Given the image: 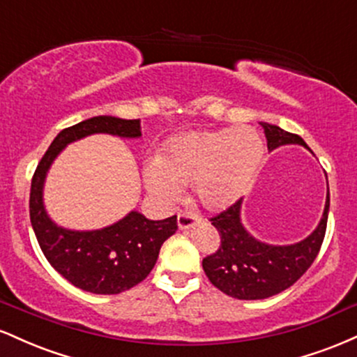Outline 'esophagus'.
<instances>
[{
	"instance_id": "34e87169",
	"label": "esophagus",
	"mask_w": 357,
	"mask_h": 357,
	"mask_svg": "<svg viewBox=\"0 0 357 357\" xmlns=\"http://www.w3.org/2000/svg\"><path fill=\"white\" fill-rule=\"evenodd\" d=\"M198 220H199V216L195 215V213L181 211L178 215V227L181 228V230H188V228H191Z\"/></svg>"
}]
</instances>
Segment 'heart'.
Returning <instances> with one entry per match:
<instances>
[{
	"label": "heart",
	"mask_w": 357,
	"mask_h": 357,
	"mask_svg": "<svg viewBox=\"0 0 357 357\" xmlns=\"http://www.w3.org/2000/svg\"><path fill=\"white\" fill-rule=\"evenodd\" d=\"M264 153V141L253 129L181 134L162 147L158 161L147 162L144 183L167 203L179 198V186L192 184L198 202L216 210L247 191Z\"/></svg>",
	"instance_id": "1"
}]
</instances>
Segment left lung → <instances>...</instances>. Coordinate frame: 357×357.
Segmentation results:
<instances>
[{
    "mask_svg": "<svg viewBox=\"0 0 357 357\" xmlns=\"http://www.w3.org/2000/svg\"><path fill=\"white\" fill-rule=\"evenodd\" d=\"M261 127L268 151L287 144H301L309 149L297 134L267 122H261ZM241 202L240 198L210 220L220 233L221 245L213 255L203 258V270L216 289L233 298L258 301L277 296L304 275L321 250L329 216V188L317 228L294 245H268L250 235L241 223Z\"/></svg>",
    "mask_w": 357,
    "mask_h": 357,
    "instance_id": "left-lung-1",
    "label": "left lung"
}]
</instances>
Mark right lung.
<instances>
[{"instance_id":"obj_1","label":"right lung","mask_w":357,"mask_h":357,"mask_svg":"<svg viewBox=\"0 0 357 357\" xmlns=\"http://www.w3.org/2000/svg\"><path fill=\"white\" fill-rule=\"evenodd\" d=\"M92 134L141 137V121L99 116L67 127L53 139L31 179L30 220L43 255L61 277L85 292L114 296L149 275L161 245L178 230L176 216L147 220L139 211L100 230L77 231L59 227L43 204V184L52 162L70 142Z\"/></svg>"}]
</instances>
